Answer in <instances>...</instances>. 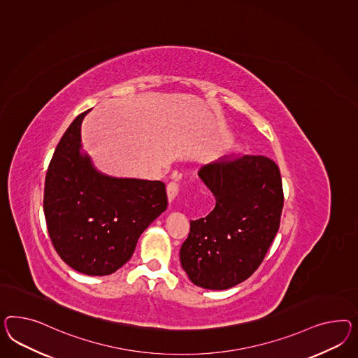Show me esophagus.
<instances>
[{"label": "esophagus", "instance_id": "esophagus-1", "mask_svg": "<svg viewBox=\"0 0 358 358\" xmlns=\"http://www.w3.org/2000/svg\"><path fill=\"white\" fill-rule=\"evenodd\" d=\"M180 192V185L177 184V182H169V184L166 185V193H168V199H169V202H172L174 198L177 196V194Z\"/></svg>", "mask_w": 358, "mask_h": 358}]
</instances>
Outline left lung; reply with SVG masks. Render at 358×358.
<instances>
[{
	"label": "left lung",
	"mask_w": 358,
	"mask_h": 358,
	"mask_svg": "<svg viewBox=\"0 0 358 358\" xmlns=\"http://www.w3.org/2000/svg\"><path fill=\"white\" fill-rule=\"evenodd\" d=\"M198 174L216 204L206 217L190 222L180 261L195 285L228 289L257 271L279 231L280 171L266 156L243 155L225 156Z\"/></svg>",
	"instance_id": "8db88e82"
}]
</instances>
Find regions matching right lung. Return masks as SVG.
Masks as SVG:
<instances>
[{"instance_id": "right-lung-1", "label": "right lung", "mask_w": 358, "mask_h": 358, "mask_svg": "<svg viewBox=\"0 0 358 358\" xmlns=\"http://www.w3.org/2000/svg\"><path fill=\"white\" fill-rule=\"evenodd\" d=\"M88 112L71 122L52 156L44 215L61 259L85 275L104 276L131 258L168 198L164 182L106 176L80 154V125Z\"/></svg>"}]
</instances>
